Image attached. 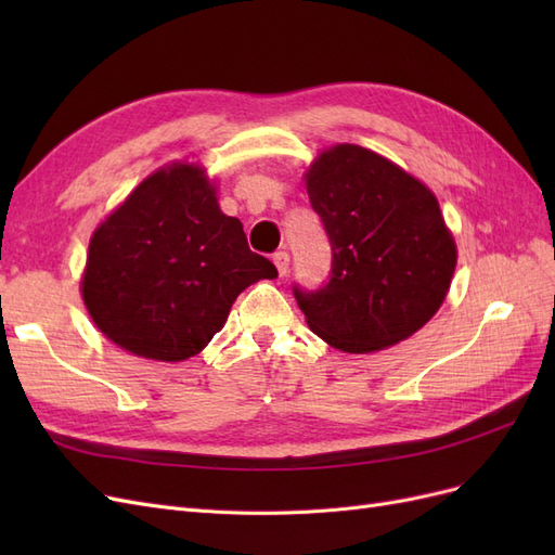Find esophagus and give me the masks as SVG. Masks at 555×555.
<instances>
[{"label": "esophagus", "instance_id": "obj_1", "mask_svg": "<svg viewBox=\"0 0 555 555\" xmlns=\"http://www.w3.org/2000/svg\"><path fill=\"white\" fill-rule=\"evenodd\" d=\"M273 263H275V268H278L280 278L287 275V271H289V255H287V251H275V255H273Z\"/></svg>", "mask_w": 555, "mask_h": 555}]
</instances>
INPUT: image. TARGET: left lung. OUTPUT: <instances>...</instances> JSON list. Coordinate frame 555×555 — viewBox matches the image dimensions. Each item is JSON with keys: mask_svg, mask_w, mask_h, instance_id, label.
I'll list each match as a JSON object with an SVG mask.
<instances>
[{"mask_svg": "<svg viewBox=\"0 0 555 555\" xmlns=\"http://www.w3.org/2000/svg\"><path fill=\"white\" fill-rule=\"evenodd\" d=\"M304 180L333 249L324 287L294 289L310 331L349 354L408 340L444 304L459 261L438 196L354 143L317 153Z\"/></svg>", "mask_w": 555, "mask_h": 555, "instance_id": "8db88e82", "label": "left lung"}]
</instances>
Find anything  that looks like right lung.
<instances>
[{"label":"right lung","instance_id":"right-lung-1","mask_svg":"<svg viewBox=\"0 0 555 555\" xmlns=\"http://www.w3.org/2000/svg\"><path fill=\"white\" fill-rule=\"evenodd\" d=\"M278 278L222 212L198 162L150 173L96 224L80 296L94 326L133 357L180 363L227 324L249 284Z\"/></svg>","mask_w":555,"mask_h":555}]
</instances>
